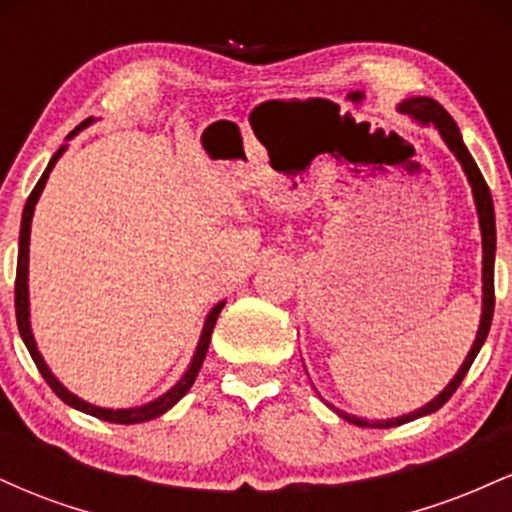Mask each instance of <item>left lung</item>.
Returning a JSON list of instances; mask_svg holds the SVG:
<instances>
[{"mask_svg":"<svg viewBox=\"0 0 512 512\" xmlns=\"http://www.w3.org/2000/svg\"><path fill=\"white\" fill-rule=\"evenodd\" d=\"M397 110L402 115H409L411 120L419 122V125L424 127H436L438 134L443 137V142L448 144V149L455 154L457 161H460V166L464 170V175H467V182L469 187H472V195H474V204H477V216H479V231H481V320H479V330H477V337H474V344L472 349H469L467 358L462 361L460 370L455 373V378L450 380L448 385L443 387V392L436 395L431 399V402H426L424 407L409 411V414H402L397 416V419H380V421H373V419H358L354 414H346L344 409L334 407L330 402H322L330 407L334 414L342 416L344 421H349V424L354 426H361V428H392V426H402V424H409V421L414 419H421V416L426 414H433V411H438L443 407L448 399L455 395V390L460 387V383L464 380V375H467L469 366L474 363V358H477L479 349L484 346L486 337H489V330H491V320H493V262H496V216H493V199H491V192H489V185H486L484 175H481V170L477 163H474L472 154L467 151V146L462 142V134L460 129H457L455 120L448 115V110L443 108V105L433 101V98H426V96H414V98H404L402 103L397 105Z\"/></svg>","mask_w":512,"mask_h":512,"instance_id":"left-lung-1","label":"left lung"}]
</instances>
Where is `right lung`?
Returning <instances> with one entry per match:
<instances>
[{
    "label": "right lung",
    "mask_w": 512,
    "mask_h": 512,
    "mask_svg": "<svg viewBox=\"0 0 512 512\" xmlns=\"http://www.w3.org/2000/svg\"><path fill=\"white\" fill-rule=\"evenodd\" d=\"M91 125V120H86L84 125L86 127ZM81 127H76L72 134H69L67 139H72L76 132H79ZM67 151V144H62L60 149H57V154L50 158L48 168H45V173L40 175L38 185L33 187L31 197H28L26 207H23V216H21V236H19V264H16V322H19V332H21V339L23 344H26L28 354L33 356L35 366H38L40 375L45 378V383L52 387V392H55L57 397L62 399L64 404H69V407L84 411V414H91L96 416V419H103V421H110V424H144V421H151L156 419V416L166 414L170 407H175V404L180 402L182 397L187 395V390H190L192 385H195L197 380V373L199 368H202L204 363V356H207L209 351V342H211V332H214V325H216V317L223 310V305L226 301L216 303L214 308L209 310L207 320H204V327H202V334H199V342H197V349H195V356H192L190 366H187L185 375L170 387L168 392H163L161 397H156L154 402H146V404H139V407H127V409H108V407H96V404L86 402V399L76 397L74 392H69L67 387H64L60 380L52 375V370L48 363H45L43 354L38 351V344H35V337H33V330H31V301H28V245H31V221H33V211H35V204H38L40 195H43L45 190V182H48L52 168H55V163L60 161V156Z\"/></svg>",
    "instance_id": "add662e5"
}]
</instances>
